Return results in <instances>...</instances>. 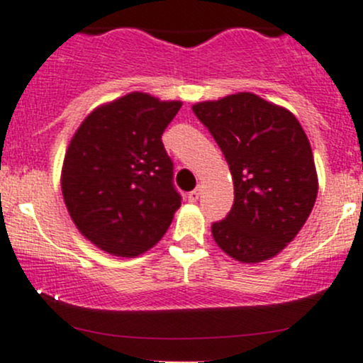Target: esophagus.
Segmentation results:
<instances>
[{"mask_svg":"<svg viewBox=\"0 0 363 363\" xmlns=\"http://www.w3.org/2000/svg\"><path fill=\"white\" fill-rule=\"evenodd\" d=\"M198 198H200V189H193V191L188 193V201H191V203L198 201Z\"/></svg>","mask_w":363,"mask_h":363,"instance_id":"1","label":"esophagus"}]
</instances>
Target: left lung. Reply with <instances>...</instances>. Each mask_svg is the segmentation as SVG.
I'll list each match as a JSON object with an SVG mask.
<instances>
[{"mask_svg":"<svg viewBox=\"0 0 363 363\" xmlns=\"http://www.w3.org/2000/svg\"><path fill=\"white\" fill-rule=\"evenodd\" d=\"M193 113L208 128L230 165L235 201L212 236L242 262L272 259L291 243L318 193L310 140L296 116L242 91L198 102Z\"/></svg>","mask_w":363,"mask_h":363,"instance_id":"left-lung-1","label":"left lung"}]
</instances>
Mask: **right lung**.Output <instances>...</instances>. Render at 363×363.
Segmentation results:
<instances>
[{"mask_svg":"<svg viewBox=\"0 0 363 363\" xmlns=\"http://www.w3.org/2000/svg\"><path fill=\"white\" fill-rule=\"evenodd\" d=\"M181 106L132 91L90 113L71 139L60 179L64 201L99 249L133 257L169 230L182 198L162 135Z\"/></svg>","mask_w":363,"mask_h":363,"instance_id":"1","label":"right lung"}]
</instances>
